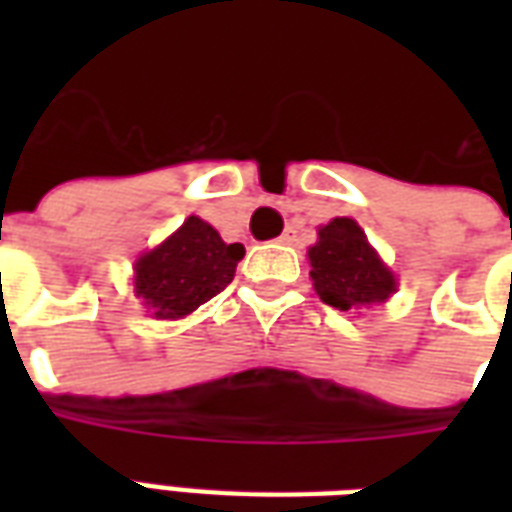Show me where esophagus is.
Masks as SVG:
<instances>
[{
    "instance_id": "34e87169",
    "label": "esophagus",
    "mask_w": 512,
    "mask_h": 512,
    "mask_svg": "<svg viewBox=\"0 0 512 512\" xmlns=\"http://www.w3.org/2000/svg\"><path fill=\"white\" fill-rule=\"evenodd\" d=\"M279 244H285V246H296V244H299V230H293V227H288L285 233L279 235Z\"/></svg>"
}]
</instances>
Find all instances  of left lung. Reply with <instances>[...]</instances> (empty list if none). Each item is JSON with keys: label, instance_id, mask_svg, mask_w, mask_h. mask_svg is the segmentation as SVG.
I'll return each instance as SVG.
<instances>
[{"label": "left lung", "instance_id": "8db88e82", "mask_svg": "<svg viewBox=\"0 0 512 512\" xmlns=\"http://www.w3.org/2000/svg\"><path fill=\"white\" fill-rule=\"evenodd\" d=\"M310 277L315 293L334 310H362L384 304L397 290L395 274L367 241L365 230L337 216L318 230V244L310 246Z\"/></svg>", "mask_w": 512, "mask_h": 512}]
</instances>
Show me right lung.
Returning <instances> with one entry per match:
<instances>
[{"label":"right lung","instance_id":"add662e5","mask_svg":"<svg viewBox=\"0 0 512 512\" xmlns=\"http://www.w3.org/2000/svg\"><path fill=\"white\" fill-rule=\"evenodd\" d=\"M244 257L241 244L222 235L200 216H189L164 244L136 260L134 293L158 321H178L222 293Z\"/></svg>","mask_w":512,"mask_h":512}]
</instances>
